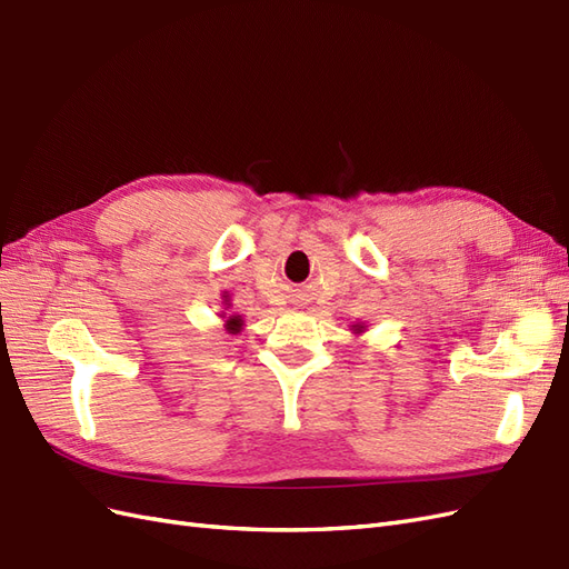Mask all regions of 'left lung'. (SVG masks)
Returning <instances> with one entry per match:
<instances>
[{
    "label": "left lung",
    "instance_id": "left-lung-1",
    "mask_svg": "<svg viewBox=\"0 0 569 569\" xmlns=\"http://www.w3.org/2000/svg\"><path fill=\"white\" fill-rule=\"evenodd\" d=\"M351 330H353V335H360V332H366V322H358V325H351Z\"/></svg>",
    "mask_w": 569,
    "mask_h": 569
}]
</instances>
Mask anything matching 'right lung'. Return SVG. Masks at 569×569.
Masks as SVG:
<instances>
[{"instance_id":"1","label":"right lung","mask_w":569,"mask_h":569,"mask_svg":"<svg viewBox=\"0 0 569 569\" xmlns=\"http://www.w3.org/2000/svg\"><path fill=\"white\" fill-rule=\"evenodd\" d=\"M230 306V303H228ZM220 318H226V313H222ZM226 330L230 332V335H239L244 330V320H242V316H230V318H226Z\"/></svg>"}]
</instances>
